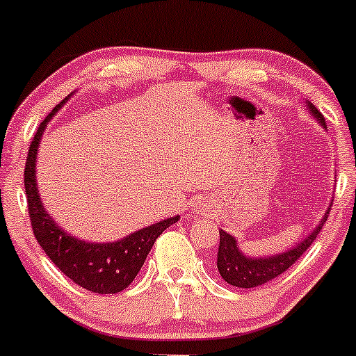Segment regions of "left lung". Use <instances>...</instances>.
Listing matches in <instances>:
<instances>
[{"mask_svg":"<svg viewBox=\"0 0 356 356\" xmlns=\"http://www.w3.org/2000/svg\"><path fill=\"white\" fill-rule=\"evenodd\" d=\"M306 104L307 108H309L311 115L314 116V118L321 123L324 130H326V121H324V116L321 113L318 111V108L312 103H309V101H306ZM331 206L333 204H330V208L326 209L321 222H319L302 241H299L296 247L287 250V252L277 253V255L270 257H259V259L247 257L245 253L240 252V248H238L236 238L220 229V248H218V270H220V275L225 279V282L229 284V286L241 289L259 287L261 284L279 277L280 273L286 272L291 265H294L296 261L300 259V255L309 248L312 241L316 240V236H318L319 232L323 229V225L326 222L327 216H330Z\"/></svg>","mask_w":356,"mask_h":356,"instance_id":"1","label":"left lung"}]
</instances>
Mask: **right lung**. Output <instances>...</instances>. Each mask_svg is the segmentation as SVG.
I'll use <instances>...</instances> for the list:
<instances>
[{"instance_id": "right-lung-1", "label": "right lung", "mask_w": 356, "mask_h": 356, "mask_svg": "<svg viewBox=\"0 0 356 356\" xmlns=\"http://www.w3.org/2000/svg\"><path fill=\"white\" fill-rule=\"evenodd\" d=\"M69 97L58 103L52 109V113L42 121L37 134L33 135L32 143H30L25 163V193L26 202H29L30 222H32L33 235L47 257L74 284L84 287L86 291L96 292V294H116L134 282L136 273L143 267V261L154 247L155 240L162 235L163 229L177 222L179 216L167 218V220L138 229V232L121 238L118 241H113V243L83 241L58 228L57 222L42 204L35 172H37L38 145H40V138L44 135L47 123L52 120V116Z\"/></svg>"}]
</instances>
